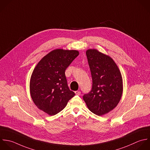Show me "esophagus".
Returning a JSON list of instances; mask_svg holds the SVG:
<instances>
[{"mask_svg": "<svg viewBox=\"0 0 150 150\" xmlns=\"http://www.w3.org/2000/svg\"><path fill=\"white\" fill-rule=\"evenodd\" d=\"M75 94H76V95H81V92H80L79 91H75Z\"/></svg>", "mask_w": 150, "mask_h": 150, "instance_id": "obj_1", "label": "esophagus"}]
</instances>
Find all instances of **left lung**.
Masks as SVG:
<instances>
[{"instance_id": "left-lung-1", "label": "left lung", "mask_w": 150, "mask_h": 150, "mask_svg": "<svg viewBox=\"0 0 150 150\" xmlns=\"http://www.w3.org/2000/svg\"><path fill=\"white\" fill-rule=\"evenodd\" d=\"M91 72L92 88L83 99L88 109L98 116L105 115L116 107L123 93L120 71L113 59L96 49L86 52Z\"/></svg>"}]
</instances>
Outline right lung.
<instances>
[{"label":"right lung","instance_id":"right-lung-1","mask_svg":"<svg viewBox=\"0 0 150 150\" xmlns=\"http://www.w3.org/2000/svg\"><path fill=\"white\" fill-rule=\"evenodd\" d=\"M79 55L76 50H54L37 64L30 82L31 97L36 106L50 116L63 110L75 96L67 84L65 72Z\"/></svg>","mask_w":150,"mask_h":150}]
</instances>
